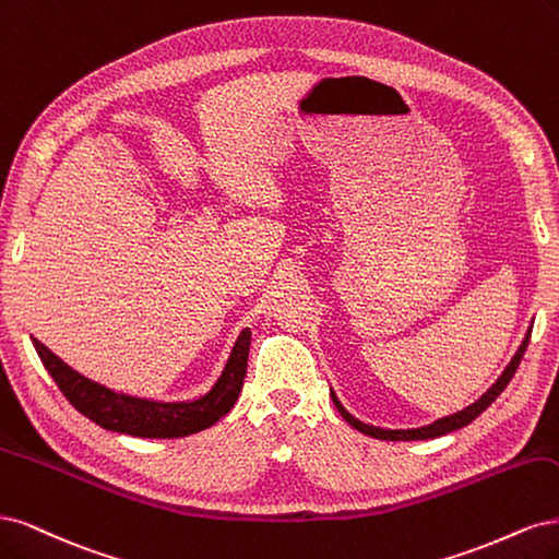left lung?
I'll list each match as a JSON object with an SVG mask.
<instances>
[{"label":"left lung","mask_w":559,"mask_h":559,"mask_svg":"<svg viewBox=\"0 0 559 559\" xmlns=\"http://www.w3.org/2000/svg\"><path fill=\"white\" fill-rule=\"evenodd\" d=\"M530 334H532V332H527L525 341H522V346H520L518 353L513 355L511 365H509L507 369H503V373L497 378V383H495L488 392H485L478 402H474L472 406H466L464 411L453 413V416H445V418H441V420H437V423H431V425H427V427H418V429H381V427H373V425H365V423H359L357 418H353L350 413H348L344 406H341V402L336 400L334 392H332V400H334V404H336L341 416L346 418V423H350L357 431H362V435H367V437L383 439V441H420V439H437V437L448 435V431H455V429H460V427H464V425H469L472 420H476V418L480 416V413L499 397V394L503 392V388H507V385L511 383V378H513V373H515V369H518V365H520V359H522V355H525V350H527Z\"/></svg>","instance_id":"8db88e82"}]
</instances>
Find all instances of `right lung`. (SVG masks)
Returning a JSON list of instances; mask_svg holds the SVG:
<instances>
[{
	"label": "right lung",
	"instance_id": "obj_1",
	"mask_svg": "<svg viewBox=\"0 0 559 559\" xmlns=\"http://www.w3.org/2000/svg\"><path fill=\"white\" fill-rule=\"evenodd\" d=\"M32 344L69 404L83 413L85 418L104 429L120 431V435L141 439H178L215 425L237 404L248 367L250 330L239 334L225 371L218 378V383L211 388V392L194 402L169 404L118 394L67 367L58 355H52L37 338H32Z\"/></svg>",
	"mask_w": 559,
	"mask_h": 559
}]
</instances>
